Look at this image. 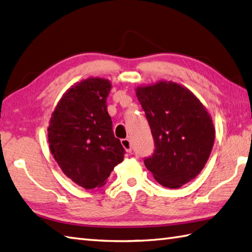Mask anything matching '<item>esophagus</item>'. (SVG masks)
I'll return each instance as SVG.
<instances>
[{"mask_svg": "<svg viewBox=\"0 0 252 252\" xmlns=\"http://www.w3.org/2000/svg\"><path fill=\"white\" fill-rule=\"evenodd\" d=\"M121 144L124 146L125 149L127 151V153H132V144H131V140L128 138H124L121 139Z\"/></svg>", "mask_w": 252, "mask_h": 252, "instance_id": "obj_1", "label": "esophagus"}]
</instances>
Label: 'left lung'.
<instances>
[{"instance_id":"obj_1","label":"left lung","mask_w":252,"mask_h":252,"mask_svg":"<svg viewBox=\"0 0 252 252\" xmlns=\"http://www.w3.org/2000/svg\"><path fill=\"white\" fill-rule=\"evenodd\" d=\"M136 96L155 142L145 165L160 185L177 189L205 166L215 140L213 120L200 99L172 81L138 87Z\"/></svg>"}]
</instances>
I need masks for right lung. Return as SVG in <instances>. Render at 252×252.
<instances>
[{
	"mask_svg": "<svg viewBox=\"0 0 252 252\" xmlns=\"http://www.w3.org/2000/svg\"><path fill=\"white\" fill-rule=\"evenodd\" d=\"M109 80L87 78L62 96L52 113L48 143L62 172L85 189L106 184L126 150L107 112Z\"/></svg>",
	"mask_w": 252,
	"mask_h": 252,
	"instance_id": "1",
	"label": "right lung"
}]
</instances>
